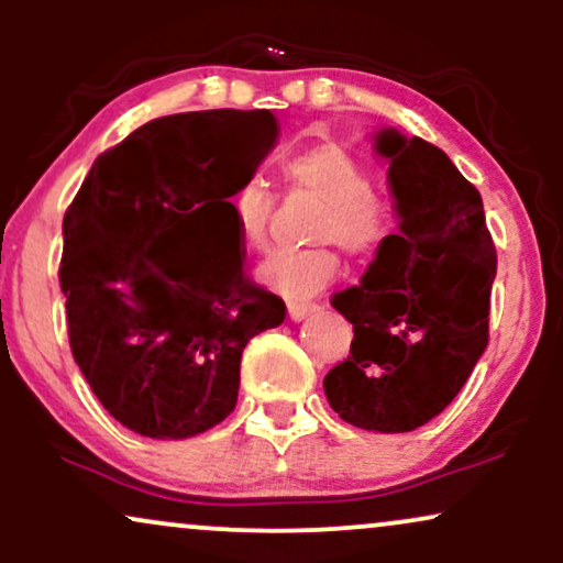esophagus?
Here are the masks:
<instances>
[{
	"label": "esophagus",
	"mask_w": 563,
	"mask_h": 563,
	"mask_svg": "<svg viewBox=\"0 0 563 563\" xmlns=\"http://www.w3.org/2000/svg\"><path fill=\"white\" fill-rule=\"evenodd\" d=\"M318 309V303L312 301H303V303H288V318L294 322H301L303 318H309V314Z\"/></svg>",
	"instance_id": "esophagus-1"
}]
</instances>
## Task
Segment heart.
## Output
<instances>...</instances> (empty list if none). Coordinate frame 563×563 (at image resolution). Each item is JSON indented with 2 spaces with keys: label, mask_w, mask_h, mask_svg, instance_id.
Returning <instances> with one entry per match:
<instances>
[{
  "label": "heart",
  "mask_w": 563,
  "mask_h": 563,
  "mask_svg": "<svg viewBox=\"0 0 563 563\" xmlns=\"http://www.w3.org/2000/svg\"><path fill=\"white\" fill-rule=\"evenodd\" d=\"M288 185L312 192L322 209L309 228V241L341 245L354 256H371L389 241L394 211L389 200L373 190L371 174L344 145L322 142L301 151L283 166ZM275 198L262 179L249 177L230 196V211L241 238L254 249L267 241ZM339 273V256L331 245L309 249H277L256 269V277L275 294L290 301L318 296Z\"/></svg>",
  "instance_id": "obj_1"
}]
</instances>
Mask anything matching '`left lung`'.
<instances>
[{
    "label": "left lung",
    "instance_id": "1",
    "mask_svg": "<svg viewBox=\"0 0 563 563\" xmlns=\"http://www.w3.org/2000/svg\"><path fill=\"white\" fill-rule=\"evenodd\" d=\"M376 151L389 161L399 232L360 286L333 294L354 339L322 386L346 423L399 434L439 416L479 363L497 254L479 190L448 153L394 129L376 134Z\"/></svg>",
    "mask_w": 563,
    "mask_h": 563
}]
</instances>
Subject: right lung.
<instances>
[{
  "instance_id": "obj_1",
  "label": "right lung",
  "mask_w": 563,
  "mask_h": 563,
  "mask_svg": "<svg viewBox=\"0 0 563 563\" xmlns=\"http://www.w3.org/2000/svg\"><path fill=\"white\" fill-rule=\"evenodd\" d=\"M277 140L269 111L153 119L102 153L63 217L76 365L134 434L187 439L235 410L243 349L286 320L243 273L230 196Z\"/></svg>"
}]
</instances>
